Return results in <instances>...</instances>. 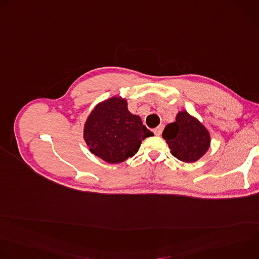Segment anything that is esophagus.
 <instances>
[{
    "mask_svg": "<svg viewBox=\"0 0 259 259\" xmlns=\"http://www.w3.org/2000/svg\"><path fill=\"white\" fill-rule=\"evenodd\" d=\"M162 130H163L162 126H159V127L155 128V129H154V133H155V135L160 136V135H161V133H162Z\"/></svg>",
    "mask_w": 259,
    "mask_h": 259,
    "instance_id": "34e87169",
    "label": "esophagus"
}]
</instances>
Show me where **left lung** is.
Instances as JSON below:
<instances>
[{"instance_id": "obj_1", "label": "left lung", "mask_w": 259, "mask_h": 259, "mask_svg": "<svg viewBox=\"0 0 259 259\" xmlns=\"http://www.w3.org/2000/svg\"><path fill=\"white\" fill-rule=\"evenodd\" d=\"M162 136L171 154L182 162L198 161L210 145L208 130L187 112H179L176 121L165 127Z\"/></svg>"}]
</instances>
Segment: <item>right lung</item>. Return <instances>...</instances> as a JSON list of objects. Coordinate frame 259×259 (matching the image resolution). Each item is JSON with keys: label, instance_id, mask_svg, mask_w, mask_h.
<instances>
[{"label": "right lung", "instance_id": "obj_1", "mask_svg": "<svg viewBox=\"0 0 259 259\" xmlns=\"http://www.w3.org/2000/svg\"><path fill=\"white\" fill-rule=\"evenodd\" d=\"M153 135L142 124L140 117L129 112L127 101L117 97L96 105L84 129V138L90 152L110 164L133 157L141 141Z\"/></svg>", "mask_w": 259, "mask_h": 259}]
</instances>
